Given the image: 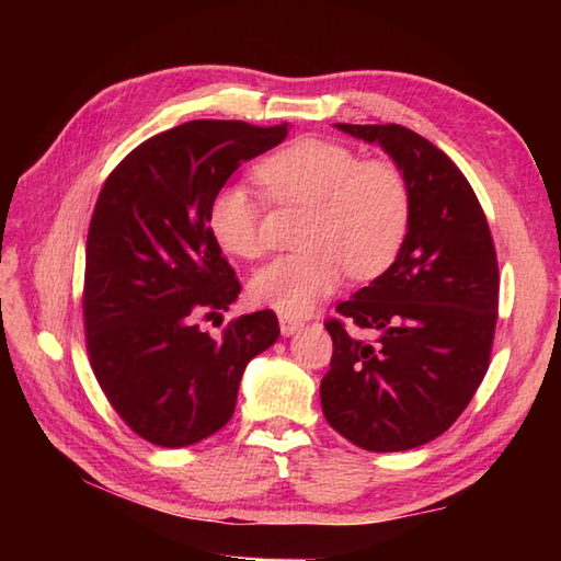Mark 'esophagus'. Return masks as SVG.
<instances>
[{"instance_id": "esophagus-1", "label": "esophagus", "mask_w": 561, "mask_h": 561, "mask_svg": "<svg viewBox=\"0 0 561 561\" xmlns=\"http://www.w3.org/2000/svg\"><path fill=\"white\" fill-rule=\"evenodd\" d=\"M301 328H304V323H301L299 318L287 316V313H282V316H279V330H282V335H284V337L296 335V332H299Z\"/></svg>"}]
</instances>
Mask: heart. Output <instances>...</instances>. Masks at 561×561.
I'll use <instances>...</instances> for the list:
<instances>
[{"instance_id":"obj_1","label":"heart","mask_w":561,"mask_h":561,"mask_svg":"<svg viewBox=\"0 0 561 561\" xmlns=\"http://www.w3.org/2000/svg\"><path fill=\"white\" fill-rule=\"evenodd\" d=\"M274 205L306 207L301 253L272 260L250 282L260 306L304 316L352 279L386 272L410 229V187L398 165L362 161L337 141L304 137L270 153L255 169ZM262 207L243 185H221L209 199L207 224L221 250L255 260L265 253Z\"/></svg>"}]
</instances>
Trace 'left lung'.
<instances>
[{
	"label": "left lung",
	"mask_w": 561,
	"mask_h": 561,
	"mask_svg": "<svg viewBox=\"0 0 561 561\" xmlns=\"http://www.w3.org/2000/svg\"><path fill=\"white\" fill-rule=\"evenodd\" d=\"M335 127L396 161L412 211L396 262L337 306L374 340L352 337L340 318L325 323L332 359L320 404L354 446L410 450L458 420L490 368L496 250L468 178L432 141L402 125Z\"/></svg>",
	"instance_id": "8db88e82"
}]
</instances>
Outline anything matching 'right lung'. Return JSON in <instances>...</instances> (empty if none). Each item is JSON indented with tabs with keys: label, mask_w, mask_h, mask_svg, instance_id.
Returning a JSON list of instances; mask_svg holds the SVG:
<instances>
[{
	"label": "right lung",
	"mask_w": 561,
	"mask_h": 561,
	"mask_svg": "<svg viewBox=\"0 0 561 561\" xmlns=\"http://www.w3.org/2000/svg\"><path fill=\"white\" fill-rule=\"evenodd\" d=\"M289 125L193 121L141 141L115 165L93 209L83 328L93 374L135 434L193 446L231 420L248 362L279 337L277 316L231 320L211 337L241 282L207 224L209 199Z\"/></svg>",
	"instance_id": "right-lung-1"
}]
</instances>
